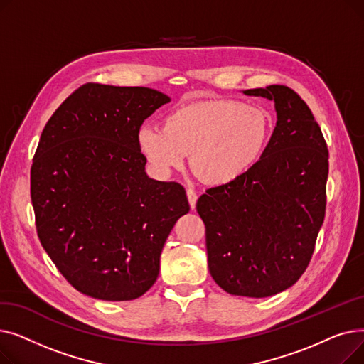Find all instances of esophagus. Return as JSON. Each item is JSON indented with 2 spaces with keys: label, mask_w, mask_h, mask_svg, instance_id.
Listing matches in <instances>:
<instances>
[{
  "label": "esophagus",
  "mask_w": 364,
  "mask_h": 364,
  "mask_svg": "<svg viewBox=\"0 0 364 364\" xmlns=\"http://www.w3.org/2000/svg\"><path fill=\"white\" fill-rule=\"evenodd\" d=\"M187 199H188L190 208L195 209V208H196V202H198V195H196L195 190H192V188H187Z\"/></svg>",
  "instance_id": "obj_1"
}]
</instances>
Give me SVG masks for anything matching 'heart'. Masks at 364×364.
I'll list each match as a JSON object with an SVG mask.
<instances>
[{
    "mask_svg": "<svg viewBox=\"0 0 364 364\" xmlns=\"http://www.w3.org/2000/svg\"><path fill=\"white\" fill-rule=\"evenodd\" d=\"M272 124L262 109L235 100H203L172 110L164 127L144 125L139 144L161 174L180 169L192 153V168L211 186L230 184L261 159Z\"/></svg>",
    "mask_w": 364,
    "mask_h": 364,
    "instance_id": "1",
    "label": "heart"
}]
</instances>
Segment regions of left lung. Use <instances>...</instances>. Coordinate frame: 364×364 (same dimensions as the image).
I'll use <instances>...</instances> for the list:
<instances>
[{
  "instance_id": "8db88e82",
  "label": "left lung",
  "mask_w": 364,
  "mask_h": 364,
  "mask_svg": "<svg viewBox=\"0 0 364 364\" xmlns=\"http://www.w3.org/2000/svg\"><path fill=\"white\" fill-rule=\"evenodd\" d=\"M243 92L274 100L273 136L247 174L208 188L196 209L215 283L232 295L265 298L291 288L310 264L326 213L329 151L292 88Z\"/></svg>"
}]
</instances>
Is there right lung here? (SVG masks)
<instances>
[{"label": "right lung", "instance_id": "add662e5", "mask_svg": "<svg viewBox=\"0 0 364 364\" xmlns=\"http://www.w3.org/2000/svg\"><path fill=\"white\" fill-rule=\"evenodd\" d=\"M168 102L146 87L88 82L43 129L31 166L36 233L57 270L91 298L147 292L169 232L190 209L180 183L144 172L139 131Z\"/></svg>", "mask_w": 364, "mask_h": 364}]
</instances>
